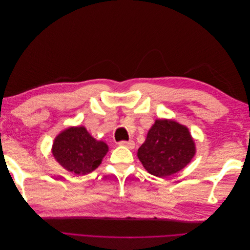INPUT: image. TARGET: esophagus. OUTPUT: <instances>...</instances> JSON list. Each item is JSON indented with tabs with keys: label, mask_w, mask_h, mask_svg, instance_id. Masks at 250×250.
I'll return each instance as SVG.
<instances>
[{
	"label": "esophagus",
	"mask_w": 250,
	"mask_h": 250,
	"mask_svg": "<svg viewBox=\"0 0 250 250\" xmlns=\"http://www.w3.org/2000/svg\"><path fill=\"white\" fill-rule=\"evenodd\" d=\"M120 146H125L129 149H133L134 148V142L133 141H121L119 142Z\"/></svg>",
	"instance_id": "1"
}]
</instances>
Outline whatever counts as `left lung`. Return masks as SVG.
<instances>
[{
    "label": "left lung",
    "instance_id": "8db88e82",
    "mask_svg": "<svg viewBox=\"0 0 250 250\" xmlns=\"http://www.w3.org/2000/svg\"><path fill=\"white\" fill-rule=\"evenodd\" d=\"M194 155L195 143L188 129L172 120H156L138 150L144 168L157 177L184 169Z\"/></svg>",
    "mask_w": 250,
    "mask_h": 250
}]
</instances>
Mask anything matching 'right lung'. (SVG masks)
Returning <instances> with one entry per match:
<instances>
[{"mask_svg": "<svg viewBox=\"0 0 250 250\" xmlns=\"http://www.w3.org/2000/svg\"><path fill=\"white\" fill-rule=\"evenodd\" d=\"M108 147L95 140L84 127H71L58 134L53 144L52 153L67 171L85 175L99 167Z\"/></svg>", "mask_w": 250, "mask_h": 250, "instance_id": "right-lung-1", "label": "right lung"}]
</instances>
